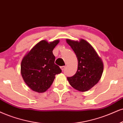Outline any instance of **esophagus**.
I'll use <instances>...</instances> for the list:
<instances>
[{
	"label": "esophagus",
	"mask_w": 123,
	"mask_h": 123,
	"mask_svg": "<svg viewBox=\"0 0 123 123\" xmlns=\"http://www.w3.org/2000/svg\"><path fill=\"white\" fill-rule=\"evenodd\" d=\"M65 68H66V66H61V67H60V68H61L62 71H64Z\"/></svg>",
	"instance_id": "esophagus-1"
}]
</instances>
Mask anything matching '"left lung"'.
<instances>
[{
    "mask_svg": "<svg viewBox=\"0 0 123 123\" xmlns=\"http://www.w3.org/2000/svg\"><path fill=\"white\" fill-rule=\"evenodd\" d=\"M66 42L75 53L78 61V71L73 76L68 77V81L79 91H87L101 79L104 68L102 60L93 47L84 39L78 41L67 39Z\"/></svg>",
    "mask_w": 123,
    "mask_h": 123,
    "instance_id": "left-lung-1",
    "label": "left lung"
}]
</instances>
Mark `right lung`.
Instances as JSON below:
<instances>
[{"label": "right lung", "mask_w": 123, "mask_h": 123, "mask_svg": "<svg viewBox=\"0 0 123 123\" xmlns=\"http://www.w3.org/2000/svg\"><path fill=\"white\" fill-rule=\"evenodd\" d=\"M55 40L48 43L43 40L37 43L23 58L20 72L22 78L32 90L38 93L46 91L51 87L55 75L62 72L55 64L54 48L59 43Z\"/></svg>", "instance_id": "add662e5"}]
</instances>
